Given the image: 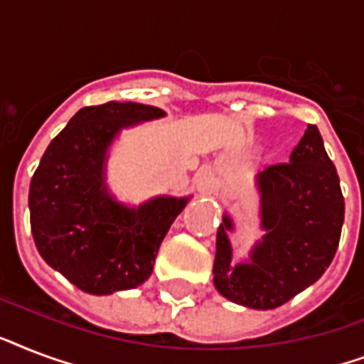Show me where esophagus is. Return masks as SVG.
<instances>
[{
	"mask_svg": "<svg viewBox=\"0 0 364 364\" xmlns=\"http://www.w3.org/2000/svg\"><path fill=\"white\" fill-rule=\"evenodd\" d=\"M194 183H196V188H198L200 194H208L211 191V187H213V177L208 171H200L196 179H194Z\"/></svg>",
	"mask_w": 364,
	"mask_h": 364,
	"instance_id": "esophagus-1",
	"label": "esophagus"
}]
</instances>
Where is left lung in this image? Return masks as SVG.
Wrapping results in <instances>:
<instances>
[{"label": "left lung", "instance_id": "1", "mask_svg": "<svg viewBox=\"0 0 364 364\" xmlns=\"http://www.w3.org/2000/svg\"><path fill=\"white\" fill-rule=\"evenodd\" d=\"M255 181L266 234L251 249L249 262L232 264L227 236L232 221L223 217L213 283L230 302L274 310L316 283L333 262L344 225V196L316 124H308L287 164L268 166Z\"/></svg>", "mask_w": 364, "mask_h": 364}]
</instances>
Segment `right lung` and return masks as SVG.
<instances>
[{"instance_id": "right-lung-1", "label": "right lung", "mask_w": 364, "mask_h": 364, "mask_svg": "<svg viewBox=\"0 0 364 364\" xmlns=\"http://www.w3.org/2000/svg\"><path fill=\"white\" fill-rule=\"evenodd\" d=\"M153 105L107 102L71 117L43 154L30 183V223L48 266L90 294L147 282L171 223L188 198L156 196L119 204L105 185L107 149L122 128L160 119Z\"/></svg>"}]
</instances>
